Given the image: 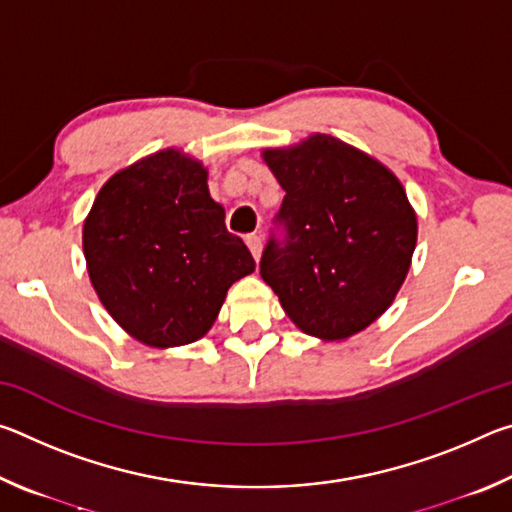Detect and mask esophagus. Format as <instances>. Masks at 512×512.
<instances>
[{
  "label": "esophagus",
  "instance_id": "esophagus-1",
  "mask_svg": "<svg viewBox=\"0 0 512 512\" xmlns=\"http://www.w3.org/2000/svg\"><path fill=\"white\" fill-rule=\"evenodd\" d=\"M246 244H248V250H250V253H253L255 262H259V255H262V237H257V235H248V237H246Z\"/></svg>",
  "mask_w": 512,
  "mask_h": 512
}]
</instances>
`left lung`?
I'll return each mask as SVG.
<instances>
[{
	"label": "left lung",
	"instance_id": "8db88e82",
	"mask_svg": "<svg viewBox=\"0 0 512 512\" xmlns=\"http://www.w3.org/2000/svg\"><path fill=\"white\" fill-rule=\"evenodd\" d=\"M264 160L287 194L259 273L302 332L348 339L391 307L409 273L418 221L404 187L329 135Z\"/></svg>",
	"mask_w": 512,
	"mask_h": 512
}]
</instances>
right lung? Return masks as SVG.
Listing matches in <instances>:
<instances>
[{"mask_svg":"<svg viewBox=\"0 0 512 512\" xmlns=\"http://www.w3.org/2000/svg\"><path fill=\"white\" fill-rule=\"evenodd\" d=\"M83 253L103 307L151 348L201 339L228 289L255 271L244 241L225 228L203 164L173 149L101 187L83 225Z\"/></svg>","mask_w":512,"mask_h":512,"instance_id":"obj_1","label":"right lung"}]
</instances>
